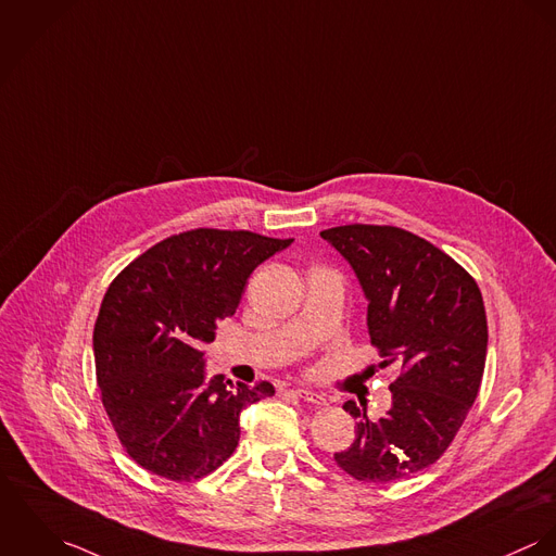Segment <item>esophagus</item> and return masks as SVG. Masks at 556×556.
Returning a JSON list of instances; mask_svg holds the SVG:
<instances>
[{"mask_svg": "<svg viewBox=\"0 0 556 556\" xmlns=\"http://www.w3.org/2000/svg\"><path fill=\"white\" fill-rule=\"evenodd\" d=\"M301 401H305V403H311V405H326V399L321 396V394H317V392H313V390H307V388H299L296 392H294Z\"/></svg>", "mask_w": 556, "mask_h": 556, "instance_id": "34e87169", "label": "esophagus"}]
</instances>
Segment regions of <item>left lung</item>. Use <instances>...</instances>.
I'll use <instances>...</instances> for the list:
<instances>
[{"label":"left lung","instance_id":"left-lung-1","mask_svg":"<svg viewBox=\"0 0 556 556\" xmlns=\"http://www.w3.org/2000/svg\"><path fill=\"white\" fill-rule=\"evenodd\" d=\"M354 268L369 301L370 345L396 363L392 407L358 429L334 463L358 482H392L431 467L463 427L482 383L489 326L476 279L429 241L396 228L350 224L319 232Z\"/></svg>","mask_w":556,"mask_h":556}]
</instances>
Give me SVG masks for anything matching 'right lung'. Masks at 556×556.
<instances>
[{
  "label": "right lung",
  "mask_w": 556,
  "mask_h": 556,
  "mask_svg": "<svg viewBox=\"0 0 556 556\" xmlns=\"http://www.w3.org/2000/svg\"><path fill=\"white\" fill-rule=\"evenodd\" d=\"M249 230L195 228L147 249L109 286L93 326L102 405L125 452L147 471L193 482L239 445L241 412L275 394L215 375L204 381V345L235 315L249 275L288 248Z\"/></svg>",
  "instance_id": "add662e5"
}]
</instances>
